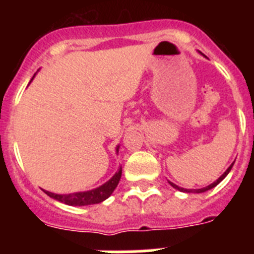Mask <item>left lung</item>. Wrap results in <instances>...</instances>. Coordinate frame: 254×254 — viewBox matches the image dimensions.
<instances>
[{
    "instance_id": "left-lung-1",
    "label": "left lung",
    "mask_w": 254,
    "mask_h": 254,
    "mask_svg": "<svg viewBox=\"0 0 254 254\" xmlns=\"http://www.w3.org/2000/svg\"><path fill=\"white\" fill-rule=\"evenodd\" d=\"M233 165H234V163L232 164V165H230V167L228 168V169L225 170V172H224V174L221 177H220L219 179H216V181L214 182V183H211L210 186H207V187H203V188H199V190H186V188H182V187H179V186H177V185H174V183H172V182H169V185L172 186L173 188H176V190H181V192H187V193H190V192H196V193H202V192H206V190H211V188H214V187H216L217 185H219L220 182L223 181L224 178H225L226 176H228L229 174V172H230V170H232V168H233Z\"/></svg>"
}]
</instances>
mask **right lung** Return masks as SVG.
<instances>
[{"instance_id": "obj_1", "label": "right lung", "mask_w": 254, "mask_h": 254, "mask_svg": "<svg viewBox=\"0 0 254 254\" xmlns=\"http://www.w3.org/2000/svg\"><path fill=\"white\" fill-rule=\"evenodd\" d=\"M120 146H117V152H118ZM121 176H122V168L118 169V172L112 177L108 182H105L104 185L100 187L95 188L91 190H85V192H75V193H68V194H57L52 193L48 190H44L49 197L57 199L60 202L66 203L69 206H86V205H94V203L103 202L104 199L113 193V190L120 183Z\"/></svg>"}]
</instances>
